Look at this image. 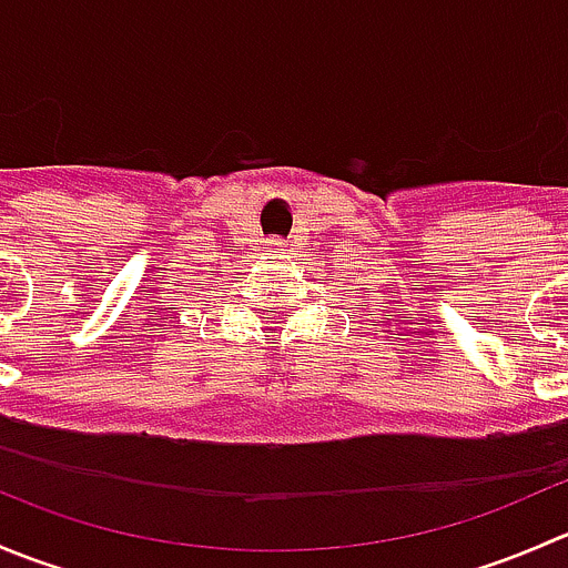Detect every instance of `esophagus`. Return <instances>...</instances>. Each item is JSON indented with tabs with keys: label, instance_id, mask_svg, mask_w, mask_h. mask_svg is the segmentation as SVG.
<instances>
[{
	"label": "esophagus",
	"instance_id": "34e87169",
	"mask_svg": "<svg viewBox=\"0 0 568 568\" xmlns=\"http://www.w3.org/2000/svg\"><path fill=\"white\" fill-rule=\"evenodd\" d=\"M263 252H266V255H274V257L285 255V242H283V239H268Z\"/></svg>",
	"mask_w": 568,
	"mask_h": 568
}]
</instances>
